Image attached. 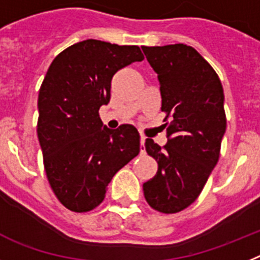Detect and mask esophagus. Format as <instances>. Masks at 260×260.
<instances>
[{"instance_id": "1", "label": "esophagus", "mask_w": 260, "mask_h": 260, "mask_svg": "<svg viewBox=\"0 0 260 260\" xmlns=\"http://www.w3.org/2000/svg\"><path fill=\"white\" fill-rule=\"evenodd\" d=\"M140 146H141V153H145V137L144 136L140 139Z\"/></svg>"}]
</instances>
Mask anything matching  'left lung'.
<instances>
[{"instance_id":"1","label":"left lung","mask_w":260,"mask_h":260,"mask_svg":"<svg viewBox=\"0 0 260 260\" xmlns=\"http://www.w3.org/2000/svg\"><path fill=\"white\" fill-rule=\"evenodd\" d=\"M159 80L168 144L146 139L145 149L158 164L143 184L148 204L161 213H178L195 202L220 157L226 129L224 90L217 73L186 44L143 47ZM171 121H168V119Z\"/></svg>"}]
</instances>
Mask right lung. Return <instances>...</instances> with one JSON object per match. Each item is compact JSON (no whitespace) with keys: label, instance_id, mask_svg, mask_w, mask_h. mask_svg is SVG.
<instances>
[{"label":"right lung","instance_id":"1","mask_svg":"<svg viewBox=\"0 0 260 260\" xmlns=\"http://www.w3.org/2000/svg\"><path fill=\"white\" fill-rule=\"evenodd\" d=\"M141 60L137 46L87 39L64 49L48 68L36 131L49 186L69 211L96 208L112 177L139 154L136 128H102L99 108L110 102L114 74Z\"/></svg>","mask_w":260,"mask_h":260}]
</instances>
